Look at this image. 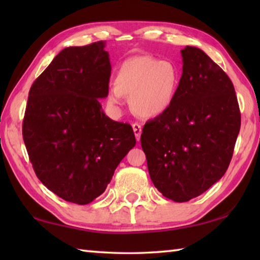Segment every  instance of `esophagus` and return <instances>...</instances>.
I'll return each mask as SVG.
<instances>
[{
	"mask_svg": "<svg viewBox=\"0 0 260 260\" xmlns=\"http://www.w3.org/2000/svg\"><path fill=\"white\" fill-rule=\"evenodd\" d=\"M133 131H134V134H135V138L138 141H140V138H141V133H142V127H141L140 124H138V122H134L133 125Z\"/></svg>",
	"mask_w": 260,
	"mask_h": 260,
	"instance_id": "34e87169",
	"label": "esophagus"
}]
</instances>
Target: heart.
<instances>
[{"label":"heart","instance_id":"b5f03b06","mask_svg":"<svg viewBox=\"0 0 260 260\" xmlns=\"http://www.w3.org/2000/svg\"><path fill=\"white\" fill-rule=\"evenodd\" d=\"M181 74L173 61L152 56H135L122 63L108 90L112 108H120L125 95L131 96V108L143 118L162 116L177 98Z\"/></svg>","mask_w":260,"mask_h":260}]
</instances>
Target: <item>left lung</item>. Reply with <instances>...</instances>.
<instances>
[{
    "instance_id": "obj_1",
    "label": "left lung",
    "mask_w": 260,
    "mask_h": 260,
    "mask_svg": "<svg viewBox=\"0 0 260 260\" xmlns=\"http://www.w3.org/2000/svg\"><path fill=\"white\" fill-rule=\"evenodd\" d=\"M181 56L182 76L172 108L146 122L141 134L151 181L180 203L222 178L241 127L230 77L200 48L187 46Z\"/></svg>"
}]
</instances>
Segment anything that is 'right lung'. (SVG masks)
Instances as JSON below:
<instances>
[{
    "instance_id": "1",
    "label": "right lung",
    "mask_w": 260,
    "mask_h": 260,
    "mask_svg": "<svg viewBox=\"0 0 260 260\" xmlns=\"http://www.w3.org/2000/svg\"><path fill=\"white\" fill-rule=\"evenodd\" d=\"M105 41L69 47L33 82L23 139L34 172L71 203L85 205L103 193L114 170L135 146L133 128L102 110L111 76Z\"/></svg>"
}]
</instances>
